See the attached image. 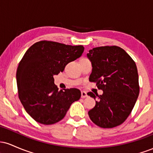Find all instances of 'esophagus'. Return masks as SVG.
<instances>
[{"mask_svg": "<svg viewBox=\"0 0 153 153\" xmlns=\"http://www.w3.org/2000/svg\"><path fill=\"white\" fill-rule=\"evenodd\" d=\"M87 96V93L85 91H81V97L82 98H85Z\"/></svg>", "mask_w": 153, "mask_h": 153, "instance_id": "1", "label": "esophagus"}]
</instances>
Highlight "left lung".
I'll list each match as a JSON object with an SVG mask.
<instances>
[{
  "instance_id": "left-lung-1",
  "label": "left lung",
  "mask_w": 153,
  "mask_h": 153,
  "mask_svg": "<svg viewBox=\"0 0 153 153\" xmlns=\"http://www.w3.org/2000/svg\"><path fill=\"white\" fill-rule=\"evenodd\" d=\"M87 57L92 65L89 81L96 82L103 94L88 95L97 99L88 111L90 119L101 128L120 125L130 114L137 99L140 86L134 61L123 49L105 46L89 50Z\"/></svg>"
}]
</instances>
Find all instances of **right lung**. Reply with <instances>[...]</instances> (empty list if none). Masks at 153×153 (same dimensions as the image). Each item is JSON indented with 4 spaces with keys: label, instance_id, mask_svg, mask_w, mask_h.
<instances>
[{
    "label": "right lung",
    "instance_id": "right-lung-1",
    "mask_svg": "<svg viewBox=\"0 0 153 153\" xmlns=\"http://www.w3.org/2000/svg\"><path fill=\"white\" fill-rule=\"evenodd\" d=\"M83 51L82 45L40 41L24 54L16 71L19 97L36 122L46 125L58 122L72 103L80 99L79 89L59 91L54 75L63 72L66 65L79 58Z\"/></svg>",
    "mask_w": 153,
    "mask_h": 153
}]
</instances>
